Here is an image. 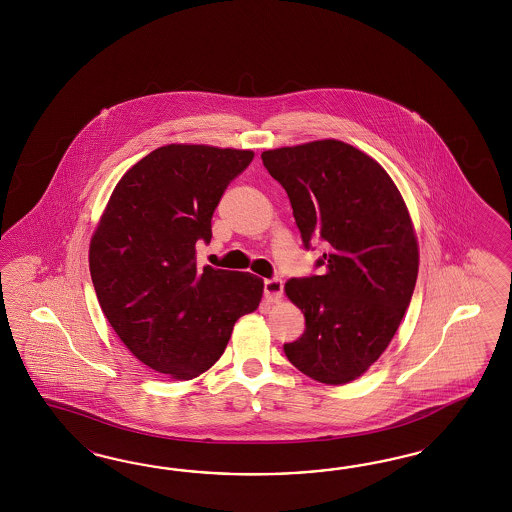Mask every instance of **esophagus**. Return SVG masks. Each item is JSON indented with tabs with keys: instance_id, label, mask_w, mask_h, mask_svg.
Listing matches in <instances>:
<instances>
[{
	"instance_id": "34e87169",
	"label": "esophagus",
	"mask_w": 512,
	"mask_h": 512,
	"mask_svg": "<svg viewBox=\"0 0 512 512\" xmlns=\"http://www.w3.org/2000/svg\"><path fill=\"white\" fill-rule=\"evenodd\" d=\"M283 296V281L281 279H266L264 281V298L268 302H279Z\"/></svg>"
}]
</instances>
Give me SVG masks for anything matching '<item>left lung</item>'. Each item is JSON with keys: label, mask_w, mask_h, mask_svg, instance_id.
<instances>
[{"label": "left lung", "mask_w": 512, "mask_h": 512, "mask_svg": "<svg viewBox=\"0 0 512 512\" xmlns=\"http://www.w3.org/2000/svg\"><path fill=\"white\" fill-rule=\"evenodd\" d=\"M264 167L289 195L304 246L325 242L321 276L289 279L306 317L289 362L325 385L370 370L402 323L419 274V242L400 189L368 154L323 139L266 150Z\"/></svg>", "instance_id": "left-lung-1"}]
</instances>
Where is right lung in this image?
Here are the masks:
<instances>
[{
	"label": "right lung",
	"instance_id": "obj_1",
	"mask_svg": "<svg viewBox=\"0 0 512 512\" xmlns=\"http://www.w3.org/2000/svg\"><path fill=\"white\" fill-rule=\"evenodd\" d=\"M253 155L161 146L120 178L93 231L90 272L101 310L125 347L169 379L212 368L234 323L261 304L263 279L197 266L217 202Z\"/></svg>",
	"mask_w": 512,
	"mask_h": 512
}]
</instances>
